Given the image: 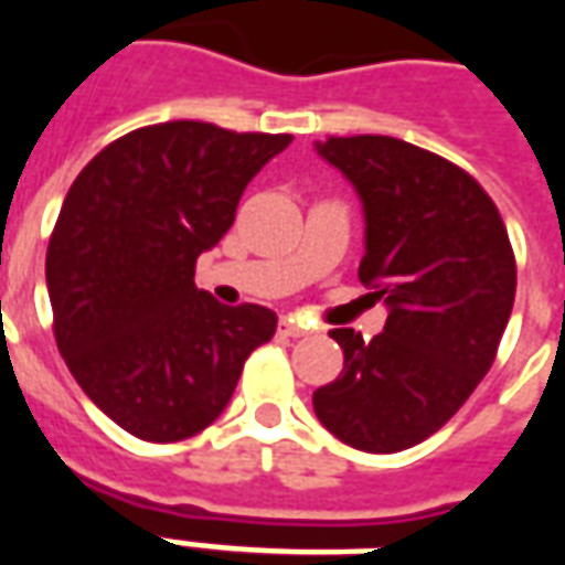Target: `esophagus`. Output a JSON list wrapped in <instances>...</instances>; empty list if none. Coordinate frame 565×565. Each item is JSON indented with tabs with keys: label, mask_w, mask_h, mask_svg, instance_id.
<instances>
[{
	"label": "esophagus",
	"mask_w": 565,
	"mask_h": 565,
	"mask_svg": "<svg viewBox=\"0 0 565 565\" xmlns=\"http://www.w3.org/2000/svg\"><path fill=\"white\" fill-rule=\"evenodd\" d=\"M308 332H311V327L299 323V320H294V318L281 320V335H290V339H302V335H308Z\"/></svg>",
	"instance_id": "34e87169"
}]
</instances>
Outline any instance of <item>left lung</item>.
Wrapping results in <instances>:
<instances>
[{"label": "left lung", "instance_id": "obj_1", "mask_svg": "<svg viewBox=\"0 0 565 565\" xmlns=\"http://www.w3.org/2000/svg\"><path fill=\"white\" fill-rule=\"evenodd\" d=\"M318 153L363 199L356 275L391 315L369 342L330 330L344 369L315 391V415L351 448L393 454L448 424L493 366L514 306V250L484 186L433 150L330 136Z\"/></svg>", "mask_w": 565, "mask_h": 565}]
</instances>
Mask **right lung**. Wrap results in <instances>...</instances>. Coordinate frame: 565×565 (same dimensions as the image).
I'll return each instance as SVG.
<instances>
[{
    "label": "right lung",
    "instance_id": "add662e5",
    "mask_svg": "<svg viewBox=\"0 0 565 565\" xmlns=\"http://www.w3.org/2000/svg\"><path fill=\"white\" fill-rule=\"evenodd\" d=\"M290 141L169 120L111 141L68 186L44 259L56 348L81 391L136 438L202 433L250 351L275 335V311L221 306L193 275L233 226L247 181Z\"/></svg>",
    "mask_w": 565,
    "mask_h": 565
}]
</instances>
